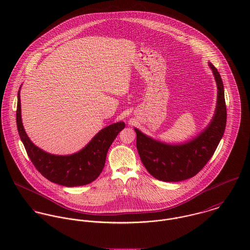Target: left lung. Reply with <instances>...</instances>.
<instances>
[{
	"label": "left lung",
	"instance_id": "obj_1",
	"mask_svg": "<svg viewBox=\"0 0 250 250\" xmlns=\"http://www.w3.org/2000/svg\"><path fill=\"white\" fill-rule=\"evenodd\" d=\"M217 87L214 115L194 138L181 143H167L155 140L137 128V148L147 171L156 179L165 182H179L196 175L214 155L222 139L226 126V106L221 77L209 62Z\"/></svg>",
	"mask_w": 250,
	"mask_h": 250
}]
</instances>
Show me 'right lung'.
Here are the masks:
<instances>
[{"mask_svg": "<svg viewBox=\"0 0 250 250\" xmlns=\"http://www.w3.org/2000/svg\"><path fill=\"white\" fill-rule=\"evenodd\" d=\"M20 89L16 111L17 129L29 158L36 169L49 181L64 186L78 187L87 185L97 178L105 166L107 150L119 132L125 128L118 121L103 128L80 151L70 155H55L36 146L27 135L21 115Z\"/></svg>", "mask_w": 250, "mask_h": 250, "instance_id": "right-lung-1", "label": "right lung"}]
</instances>
